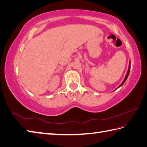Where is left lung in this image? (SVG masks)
<instances>
[{
	"label": "left lung",
	"mask_w": 147,
	"mask_h": 147,
	"mask_svg": "<svg viewBox=\"0 0 147 147\" xmlns=\"http://www.w3.org/2000/svg\"><path fill=\"white\" fill-rule=\"evenodd\" d=\"M130 63H130V61H129V67H128V71H127V73H126V76H125V79H124L123 80V82L121 83V84L120 85V86L118 87V88H117V89H118V88L119 87H120L121 86H123V84L124 83H125V81L126 80V79H127V78H128V76H129V71H130V67H131V65H130Z\"/></svg>",
	"instance_id": "left-lung-1"
}]
</instances>
